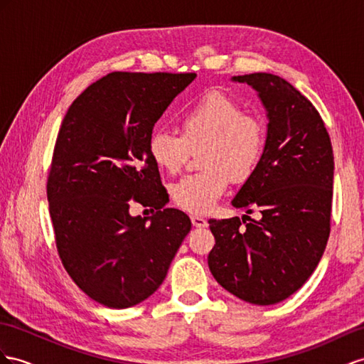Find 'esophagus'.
Here are the masks:
<instances>
[{
  "mask_svg": "<svg viewBox=\"0 0 364 364\" xmlns=\"http://www.w3.org/2000/svg\"><path fill=\"white\" fill-rule=\"evenodd\" d=\"M191 220H192V225L195 228H206L208 226V221L204 220L203 217H200V215H192Z\"/></svg>",
  "mask_w": 364,
  "mask_h": 364,
  "instance_id": "1",
  "label": "esophagus"
}]
</instances>
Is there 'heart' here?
Returning a JSON list of instances; mask_svg holds the SVG:
<instances>
[{
    "instance_id": "obj_1",
    "label": "heart",
    "mask_w": 364,
    "mask_h": 364,
    "mask_svg": "<svg viewBox=\"0 0 364 364\" xmlns=\"http://www.w3.org/2000/svg\"><path fill=\"white\" fill-rule=\"evenodd\" d=\"M180 134L155 129L147 152L156 167L176 173L191 149H201L203 172L184 176L172 188L181 209L204 213L226 192L229 178L243 183L257 169L266 147V130L259 119L246 115L234 100L210 92L186 107L178 119Z\"/></svg>"
}]
</instances>
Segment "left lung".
<instances>
[{
    "label": "left lung",
    "mask_w": 364,
    "mask_h": 364,
    "mask_svg": "<svg viewBox=\"0 0 364 364\" xmlns=\"http://www.w3.org/2000/svg\"><path fill=\"white\" fill-rule=\"evenodd\" d=\"M257 90L267 117L266 147L232 206L252 213L209 220L213 278L240 300L269 306L296 292L318 266L331 232L333 154L318 110L272 73L232 77Z\"/></svg>",
    "instance_id": "1"
}]
</instances>
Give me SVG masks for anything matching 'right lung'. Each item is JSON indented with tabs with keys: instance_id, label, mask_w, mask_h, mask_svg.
Instances as JSON below:
<instances>
[{
	"instance_id": "add662e5",
	"label": "right lung",
	"mask_w": 364,
	"mask_h": 364,
	"mask_svg": "<svg viewBox=\"0 0 364 364\" xmlns=\"http://www.w3.org/2000/svg\"><path fill=\"white\" fill-rule=\"evenodd\" d=\"M195 73L112 72L90 85L64 117L48 180L63 266L97 303L126 309L161 286L189 234L184 212L149 156L154 126ZM157 209L132 218L129 200Z\"/></svg>"
}]
</instances>
